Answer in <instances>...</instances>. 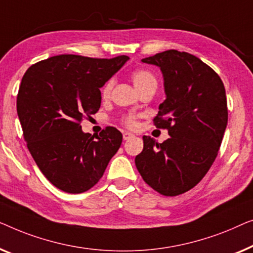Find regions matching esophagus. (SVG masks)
<instances>
[{
  "label": "esophagus",
  "instance_id": "34e87169",
  "mask_svg": "<svg viewBox=\"0 0 253 253\" xmlns=\"http://www.w3.org/2000/svg\"><path fill=\"white\" fill-rule=\"evenodd\" d=\"M123 137H124V140L127 141V140H129V138L134 137V135L131 134V133H128V131H125V133L123 134Z\"/></svg>",
  "mask_w": 253,
  "mask_h": 253
}]
</instances>
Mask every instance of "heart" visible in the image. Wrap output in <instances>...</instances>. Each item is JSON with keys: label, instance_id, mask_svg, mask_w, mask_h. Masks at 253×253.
Here are the masks:
<instances>
[{"label": "heart", "instance_id": "b5f03b06", "mask_svg": "<svg viewBox=\"0 0 253 253\" xmlns=\"http://www.w3.org/2000/svg\"><path fill=\"white\" fill-rule=\"evenodd\" d=\"M131 80H133V84L136 87V89L140 91L144 88L155 86L157 87V80L154 77L150 71L148 70H136L131 73ZM113 87V80L106 81V84L103 86L101 95L103 98H108L110 94H111ZM124 125L128 128H135L137 126V118L134 115H128L123 118Z\"/></svg>", "mask_w": 253, "mask_h": 253}]
</instances>
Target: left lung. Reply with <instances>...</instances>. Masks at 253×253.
Here are the masks:
<instances>
[{
  "instance_id": "left-lung-1",
  "label": "left lung",
  "mask_w": 253,
  "mask_h": 253,
  "mask_svg": "<svg viewBox=\"0 0 253 253\" xmlns=\"http://www.w3.org/2000/svg\"><path fill=\"white\" fill-rule=\"evenodd\" d=\"M142 62L163 73L166 99L154 123L170 137L158 143L143 136L135 165L152 189L177 196L196 186L218 156L228 122L225 86L211 67L188 52L172 49Z\"/></svg>"
}]
</instances>
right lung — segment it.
Returning <instances> with one entry per match:
<instances>
[{
  "mask_svg": "<svg viewBox=\"0 0 253 253\" xmlns=\"http://www.w3.org/2000/svg\"><path fill=\"white\" fill-rule=\"evenodd\" d=\"M129 59L59 55L25 72L17 96V113L32 157L58 189L81 194L98 182L123 142V134L106 127L94 136L81 120L101 106L99 88Z\"/></svg>",
  "mask_w": 253,
  "mask_h": 253,
  "instance_id": "right-lung-1",
  "label": "right lung"
}]
</instances>
